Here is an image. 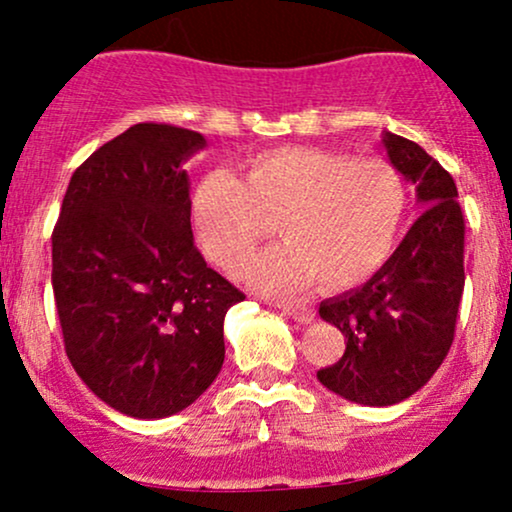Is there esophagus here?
I'll return each instance as SVG.
<instances>
[{
    "mask_svg": "<svg viewBox=\"0 0 512 512\" xmlns=\"http://www.w3.org/2000/svg\"><path fill=\"white\" fill-rule=\"evenodd\" d=\"M274 305L281 310V313L293 317L296 322H303V325H308V322L315 320L313 310L303 308V305H293V303H274Z\"/></svg>",
    "mask_w": 512,
    "mask_h": 512,
    "instance_id": "obj_1",
    "label": "esophagus"
}]
</instances>
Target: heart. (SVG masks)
I'll return each mask as SVG.
<instances>
[{"instance_id":"b5f03b06","label":"heart","mask_w":512,"mask_h":512,"mask_svg":"<svg viewBox=\"0 0 512 512\" xmlns=\"http://www.w3.org/2000/svg\"><path fill=\"white\" fill-rule=\"evenodd\" d=\"M407 204V182L392 163L289 146L252 156L240 180L228 170L204 175L192 195V231L216 267L236 274L276 223L286 245L248 264V284L274 296L315 281L342 291L387 262Z\"/></svg>"}]
</instances>
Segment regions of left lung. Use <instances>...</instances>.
<instances>
[{
  "mask_svg": "<svg viewBox=\"0 0 512 512\" xmlns=\"http://www.w3.org/2000/svg\"><path fill=\"white\" fill-rule=\"evenodd\" d=\"M387 158L416 187L421 216L363 286L320 303L346 351L317 380L366 407L419 392L448 356L464 289V216L452 175L419 144L385 132Z\"/></svg>",
  "mask_w": 512,
  "mask_h": 512,
  "instance_id": "1",
  "label": "left lung"
}]
</instances>
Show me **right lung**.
Masks as SVG:
<instances>
[{
	"mask_svg": "<svg viewBox=\"0 0 512 512\" xmlns=\"http://www.w3.org/2000/svg\"><path fill=\"white\" fill-rule=\"evenodd\" d=\"M207 139L139 122L74 170L52 231L64 351L88 390L134 419L190 407L223 366V317L243 301L192 238L182 163Z\"/></svg>",
	"mask_w": 512,
	"mask_h": 512,
	"instance_id": "right-lung-1",
	"label": "right lung"
}]
</instances>
